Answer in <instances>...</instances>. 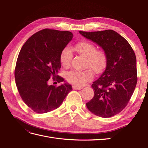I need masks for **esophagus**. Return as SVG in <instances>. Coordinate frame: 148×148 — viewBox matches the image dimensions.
<instances>
[{
	"label": "esophagus",
	"instance_id": "1",
	"mask_svg": "<svg viewBox=\"0 0 148 148\" xmlns=\"http://www.w3.org/2000/svg\"><path fill=\"white\" fill-rule=\"evenodd\" d=\"M82 88V86H73V89H75V90H79V89H81Z\"/></svg>",
	"mask_w": 148,
	"mask_h": 148
}]
</instances>
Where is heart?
<instances>
[{
    "label": "heart",
    "instance_id": "b5f03b06",
    "mask_svg": "<svg viewBox=\"0 0 148 148\" xmlns=\"http://www.w3.org/2000/svg\"><path fill=\"white\" fill-rule=\"evenodd\" d=\"M75 49L80 54L86 57V66L90 67L94 72L99 73L104 68L107 61L106 54L104 51L97 50L95 44L86 41H80L76 44ZM72 59V49L69 46H65L62 50L60 55L62 65L65 68H68ZM92 71L88 69L82 71H71L66 74V78L70 83L81 86L92 78L93 73Z\"/></svg>",
    "mask_w": 148,
    "mask_h": 148
}]
</instances>
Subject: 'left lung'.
<instances>
[{
  "instance_id": "1",
  "label": "left lung",
  "mask_w": 148,
  "mask_h": 148,
  "mask_svg": "<svg viewBox=\"0 0 148 148\" xmlns=\"http://www.w3.org/2000/svg\"><path fill=\"white\" fill-rule=\"evenodd\" d=\"M79 32L100 46L107 56L104 71L91 85L95 96L86 106L99 117H112L127 106L135 89V53L127 40L114 30Z\"/></svg>"
}]
</instances>
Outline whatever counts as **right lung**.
Segmentation results:
<instances>
[{
    "label": "right lung",
    "mask_w": 148,
    "mask_h": 148,
    "mask_svg": "<svg viewBox=\"0 0 148 148\" xmlns=\"http://www.w3.org/2000/svg\"><path fill=\"white\" fill-rule=\"evenodd\" d=\"M73 36L70 31L46 28L31 36L22 46L15 66V82L22 100L34 112L58 108L72 90L70 84L57 87L49 85L48 80L64 82L57 75L61 67L60 55Z\"/></svg>",
    "instance_id": "right-lung-1"
}]
</instances>
